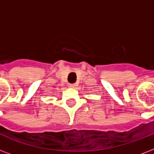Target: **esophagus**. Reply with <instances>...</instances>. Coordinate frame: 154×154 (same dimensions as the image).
<instances>
[{
    "label": "esophagus",
    "mask_w": 154,
    "mask_h": 154,
    "mask_svg": "<svg viewBox=\"0 0 154 154\" xmlns=\"http://www.w3.org/2000/svg\"><path fill=\"white\" fill-rule=\"evenodd\" d=\"M75 86H76L75 84H69V87H70V88H74Z\"/></svg>",
    "instance_id": "1"
}]
</instances>
